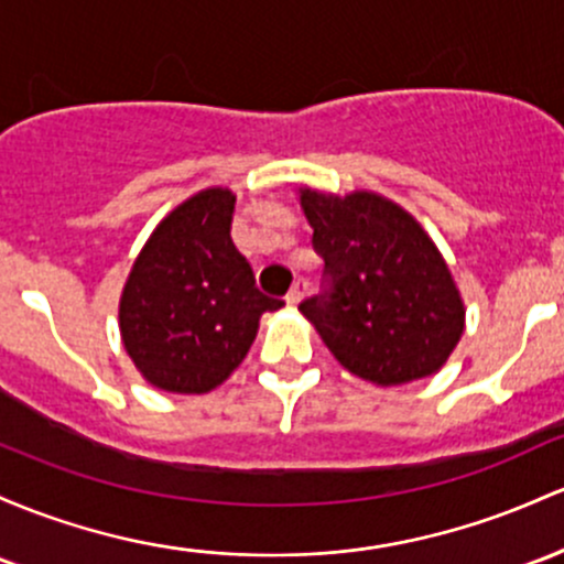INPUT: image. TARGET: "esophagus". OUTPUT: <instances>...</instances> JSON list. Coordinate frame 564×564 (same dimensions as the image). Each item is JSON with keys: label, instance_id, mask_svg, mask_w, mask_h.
<instances>
[{"label": "esophagus", "instance_id": "34e87169", "mask_svg": "<svg viewBox=\"0 0 564 564\" xmlns=\"http://www.w3.org/2000/svg\"><path fill=\"white\" fill-rule=\"evenodd\" d=\"M305 292H307V281H305V278H296L294 286H292V292L286 294V302H289V305H292V307H296V305H300V302H302V296H305Z\"/></svg>", "mask_w": 564, "mask_h": 564}]
</instances>
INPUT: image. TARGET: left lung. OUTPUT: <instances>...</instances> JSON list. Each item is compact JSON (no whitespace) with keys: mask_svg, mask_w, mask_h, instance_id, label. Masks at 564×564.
Returning a JSON list of instances; mask_svg holds the SVG:
<instances>
[{"mask_svg":"<svg viewBox=\"0 0 564 564\" xmlns=\"http://www.w3.org/2000/svg\"><path fill=\"white\" fill-rule=\"evenodd\" d=\"M326 289L300 305L339 364L375 386L442 369L466 326L447 262L412 214L375 192H300Z\"/></svg>","mask_w":564,"mask_h":564,"instance_id":"left-lung-1","label":"left lung"}]
</instances>
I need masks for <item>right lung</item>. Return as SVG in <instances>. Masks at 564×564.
<instances>
[{
  "instance_id": "1",
  "label": "right lung",
  "mask_w": 564,
  "mask_h": 564,
  "mask_svg": "<svg viewBox=\"0 0 564 564\" xmlns=\"http://www.w3.org/2000/svg\"><path fill=\"white\" fill-rule=\"evenodd\" d=\"M235 195H192L154 227L120 300V334L135 369L160 391L208 393L230 377L257 337L262 294L230 238Z\"/></svg>"
}]
</instances>
